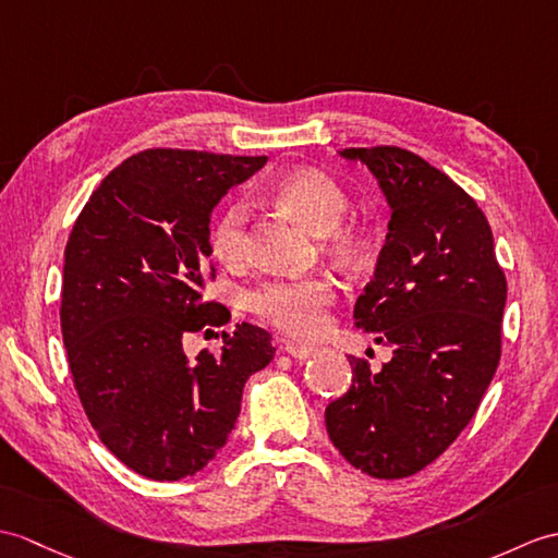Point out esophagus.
I'll return each mask as SVG.
<instances>
[{
  "instance_id": "1",
  "label": "esophagus",
  "mask_w": 558,
  "mask_h": 558,
  "mask_svg": "<svg viewBox=\"0 0 558 558\" xmlns=\"http://www.w3.org/2000/svg\"><path fill=\"white\" fill-rule=\"evenodd\" d=\"M282 349L296 361H306L316 354V347H304V344H294V342H284Z\"/></svg>"
}]
</instances>
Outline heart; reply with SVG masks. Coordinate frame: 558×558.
<instances>
[{
  "label": "heart",
  "instance_id": "1",
  "mask_svg": "<svg viewBox=\"0 0 558 558\" xmlns=\"http://www.w3.org/2000/svg\"><path fill=\"white\" fill-rule=\"evenodd\" d=\"M282 211L320 235L323 250L342 266H356L366 254V235L352 220H344L349 197L335 180L320 171H294L274 190ZM247 206L228 204L209 232L211 254L226 266H240L247 256ZM335 282L328 276L274 278L256 284L244 296L252 314L266 326L296 340H314L328 328V308L335 302Z\"/></svg>",
  "mask_w": 558,
  "mask_h": 558
}]
</instances>
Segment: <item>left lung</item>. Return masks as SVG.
Here are the masks:
<instances>
[{
  "mask_svg": "<svg viewBox=\"0 0 558 558\" xmlns=\"http://www.w3.org/2000/svg\"><path fill=\"white\" fill-rule=\"evenodd\" d=\"M392 209L375 278L354 320L392 347L371 371L349 356L352 385L328 404L332 445L380 481L423 471L475 416L501 356L507 278L481 206L454 180L401 147H349Z\"/></svg>",
  "mask_w": 558,
  "mask_h": 558,
  "instance_id": "1",
  "label": "left lung"
}]
</instances>
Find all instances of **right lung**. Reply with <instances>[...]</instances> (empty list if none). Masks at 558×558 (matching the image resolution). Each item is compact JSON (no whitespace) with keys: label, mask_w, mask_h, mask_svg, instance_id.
<instances>
[{"label":"right lung","mask_w":558,"mask_h":558,"mask_svg":"<svg viewBox=\"0 0 558 558\" xmlns=\"http://www.w3.org/2000/svg\"><path fill=\"white\" fill-rule=\"evenodd\" d=\"M264 163L194 149L133 154L89 194L69 235L59 316L73 385L101 442L151 481L194 475L223 449L244 383L276 354L252 323L226 332L218 356L183 352L187 335L230 318L202 294L216 280L211 211Z\"/></svg>","instance_id":"obj_1"}]
</instances>
